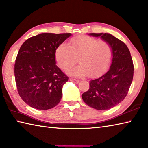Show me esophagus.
I'll return each instance as SVG.
<instances>
[{
	"label": "esophagus",
	"mask_w": 148,
	"mask_h": 148,
	"mask_svg": "<svg viewBox=\"0 0 148 148\" xmlns=\"http://www.w3.org/2000/svg\"><path fill=\"white\" fill-rule=\"evenodd\" d=\"M70 81H71V82H73L74 83H76V84H78V82H80L79 80L76 79V78H70Z\"/></svg>",
	"instance_id": "obj_1"
}]
</instances>
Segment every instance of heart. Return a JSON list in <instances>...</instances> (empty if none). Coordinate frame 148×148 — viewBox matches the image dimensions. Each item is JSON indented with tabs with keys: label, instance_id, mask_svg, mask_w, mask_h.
Listing matches in <instances>:
<instances>
[{
	"label": "heart",
	"instance_id": "heart-1",
	"mask_svg": "<svg viewBox=\"0 0 148 148\" xmlns=\"http://www.w3.org/2000/svg\"><path fill=\"white\" fill-rule=\"evenodd\" d=\"M112 57V48L107 41L87 36L71 38L70 46L62 43L56 51V60L63 70L71 68L79 58L80 64L69 71L77 77L89 75L95 77L103 74L109 68Z\"/></svg>",
	"mask_w": 148,
	"mask_h": 148
}]
</instances>
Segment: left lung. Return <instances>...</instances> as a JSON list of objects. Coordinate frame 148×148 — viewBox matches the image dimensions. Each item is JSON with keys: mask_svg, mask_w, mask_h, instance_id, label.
<instances>
[{"mask_svg": "<svg viewBox=\"0 0 148 148\" xmlns=\"http://www.w3.org/2000/svg\"><path fill=\"white\" fill-rule=\"evenodd\" d=\"M101 37L112 48L113 57L109 70L103 76L90 80L89 89L84 92V101L97 110H108L121 102L127 95L133 80L134 66L127 46L108 33H90Z\"/></svg>", "mask_w": 148, "mask_h": 148, "instance_id": "8db88e82", "label": "left lung"}]
</instances>
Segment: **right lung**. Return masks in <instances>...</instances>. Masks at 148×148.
I'll use <instances>...</instances> for the list:
<instances>
[{
  "label": "right lung",
  "instance_id": "1",
  "mask_svg": "<svg viewBox=\"0 0 148 148\" xmlns=\"http://www.w3.org/2000/svg\"><path fill=\"white\" fill-rule=\"evenodd\" d=\"M71 33H42L27 40L21 46L14 64V77L20 96L38 110L58 104L62 87L68 80L56 64V51Z\"/></svg>",
  "mask_w": 148,
  "mask_h": 148
}]
</instances>
